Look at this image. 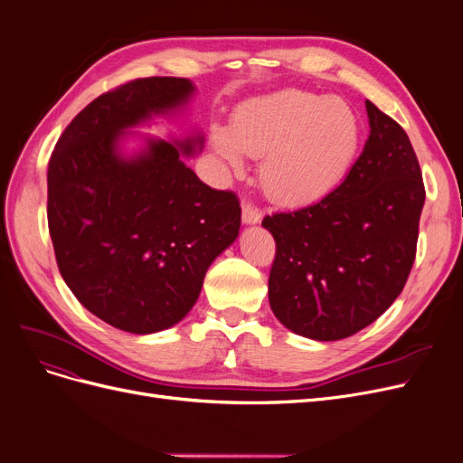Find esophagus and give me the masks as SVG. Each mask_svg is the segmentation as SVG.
Here are the masks:
<instances>
[{"instance_id":"esophagus-1","label":"esophagus","mask_w":463,"mask_h":463,"mask_svg":"<svg viewBox=\"0 0 463 463\" xmlns=\"http://www.w3.org/2000/svg\"><path fill=\"white\" fill-rule=\"evenodd\" d=\"M241 218H243V223H247V226H253V223H259L262 220V213L250 203H243Z\"/></svg>"}]
</instances>
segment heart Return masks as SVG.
Listing matches in <instances>:
<instances>
[{"label": "heart", "instance_id": "obj_1", "mask_svg": "<svg viewBox=\"0 0 463 463\" xmlns=\"http://www.w3.org/2000/svg\"><path fill=\"white\" fill-rule=\"evenodd\" d=\"M210 143L233 170L243 167V154L260 158V185L276 203L307 204L349 170L359 119L344 100L286 89L243 104L230 131L214 125Z\"/></svg>", "mask_w": 463, "mask_h": 463}]
</instances>
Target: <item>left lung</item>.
<instances>
[{"mask_svg": "<svg viewBox=\"0 0 463 463\" xmlns=\"http://www.w3.org/2000/svg\"><path fill=\"white\" fill-rule=\"evenodd\" d=\"M369 138L342 184L318 203L266 216L276 257L272 313L305 338L334 342L381 317L415 260L425 185L410 137L365 102Z\"/></svg>", "mask_w": 463, "mask_h": 463, "instance_id": "8db88e82", "label": "left lung"}]
</instances>
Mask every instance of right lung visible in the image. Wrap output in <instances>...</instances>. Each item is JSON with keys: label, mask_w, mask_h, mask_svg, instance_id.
<instances>
[{"label": "right lung", "mask_w": 463, "mask_h": 463, "mask_svg": "<svg viewBox=\"0 0 463 463\" xmlns=\"http://www.w3.org/2000/svg\"><path fill=\"white\" fill-rule=\"evenodd\" d=\"M194 94L189 79H137L92 100L67 125L48 164V228L60 272L82 307L114 328H170L197 303L213 260L240 235L232 191L210 189L184 162L203 135L145 138L129 129L172 116Z\"/></svg>", "instance_id": "obj_1"}]
</instances>
